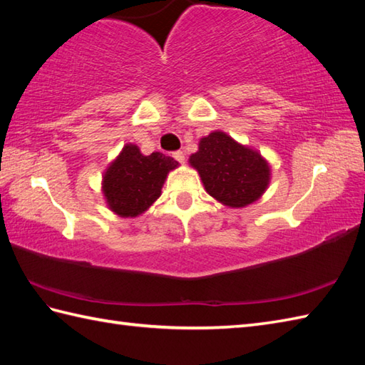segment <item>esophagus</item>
<instances>
[{
    "label": "esophagus",
    "mask_w": 365,
    "mask_h": 365,
    "mask_svg": "<svg viewBox=\"0 0 365 365\" xmlns=\"http://www.w3.org/2000/svg\"><path fill=\"white\" fill-rule=\"evenodd\" d=\"M173 157H174L178 163H180V165H183V163H185V153H183L182 150H177V152H174Z\"/></svg>",
    "instance_id": "1"
}]
</instances>
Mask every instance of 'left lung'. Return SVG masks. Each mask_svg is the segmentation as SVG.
I'll return each instance as SVG.
<instances>
[{
    "instance_id": "obj_1",
    "label": "left lung",
    "mask_w": 365,
    "mask_h": 365,
    "mask_svg": "<svg viewBox=\"0 0 365 365\" xmlns=\"http://www.w3.org/2000/svg\"><path fill=\"white\" fill-rule=\"evenodd\" d=\"M190 163L199 170L208 195L229 207L254 202L268 187L267 161L221 131L200 139Z\"/></svg>"
}]
</instances>
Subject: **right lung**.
<instances>
[{
  "instance_id": "right-lung-1",
  "label": "right lung",
  "mask_w": 365,
  "mask_h": 365,
  "mask_svg": "<svg viewBox=\"0 0 365 365\" xmlns=\"http://www.w3.org/2000/svg\"><path fill=\"white\" fill-rule=\"evenodd\" d=\"M178 163L160 152L143 155L133 144L108 168L103 177V192L111 210L120 216H136L147 210L161 195L163 183Z\"/></svg>"
}]
</instances>
